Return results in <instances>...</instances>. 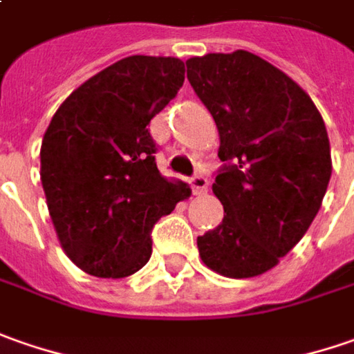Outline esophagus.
I'll list each match as a JSON object with an SVG mask.
<instances>
[{"instance_id": "1", "label": "esophagus", "mask_w": 354, "mask_h": 354, "mask_svg": "<svg viewBox=\"0 0 354 354\" xmlns=\"http://www.w3.org/2000/svg\"><path fill=\"white\" fill-rule=\"evenodd\" d=\"M189 184H192V188H194V194H196V196L205 194V192H207V186H209V182H207V178L205 176H194L192 180H189Z\"/></svg>"}]
</instances>
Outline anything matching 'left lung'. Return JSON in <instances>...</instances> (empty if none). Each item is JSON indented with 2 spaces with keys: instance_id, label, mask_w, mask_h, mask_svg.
<instances>
[{
  "instance_id": "8db88e82",
  "label": "left lung",
  "mask_w": 354,
  "mask_h": 354,
  "mask_svg": "<svg viewBox=\"0 0 354 354\" xmlns=\"http://www.w3.org/2000/svg\"><path fill=\"white\" fill-rule=\"evenodd\" d=\"M186 66L225 162L212 186L225 215L198 237L201 261L227 278L264 274L322 207L333 168L323 117L294 80L249 50L194 56Z\"/></svg>"
}]
</instances>
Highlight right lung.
Here are the masks:
<instances>
[{
	"label": "right lung",
	"mask_w": 354,
	"mask_h": 354,
	"mask_svg": "<svg viewBox=\"0 0 354 354\" xmlns=\"http://www.w3.org/2000/svg\"><path fill=\"white\" fill-rule=\"evenodd\" d=\"M184 62L135 55L86 80L56 109L41 182L60 247L88 274L125 278L153 252L151 229L192 189L165 178L147 125L184 84Z\"/></svg>",
	"instance_id": "right-lung-1"
}]
</instances>
